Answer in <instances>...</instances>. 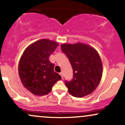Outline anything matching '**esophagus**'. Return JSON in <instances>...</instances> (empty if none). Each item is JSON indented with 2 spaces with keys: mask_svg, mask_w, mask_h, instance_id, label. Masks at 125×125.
Listing matches in <instances>:
<instances>
[{
  "mask_svg": "<svg viewBox=\"0 0 125 125\" xmlns=\"http://www.w3.org/2000/svg\"><path fill=\"white\" fill-rule=\"evenodd\" d=\"M59 74H60V75L61 76L62 78V79H63V73L62 72H61V73H60Z\"/></svg>",
  "mask_w": 125,
  "mask_h": 125,
  "instance_id": "1",
  "label": "esophagus"
}]
</instances>
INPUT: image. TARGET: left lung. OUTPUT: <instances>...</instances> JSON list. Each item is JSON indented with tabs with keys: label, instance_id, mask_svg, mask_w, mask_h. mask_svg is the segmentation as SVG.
<instances>
[{
	"label": "left lung",
	"instance_id": "1",
	"mask_svg": "<svg viewBox=\"0 0 125 125\" xmlns=\"http://www.w3.org/2000/svg\"><path fill=\"white\" fill-rule=\"evenodd\" d=\"M61 49L69 60L73 72L72 79L65 81L69 94L76 97L92 94L102 76V63L97 52L81 43L62 44Z\"/></svg>",
	"mask_w": 125,
	"mask_h": 125
}]
</instances>
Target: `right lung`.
<instances>
[{
    "label": "right lung",
    "mask_w": 125,
    "mask_h": 125,
    "mask_svg": "<svg viewBox=\"0 0 125 125\" xmlns=\"http://www.w3.org/2000/svg\"><path fill=\"white\" fill-rule=\"evenodd\" d=\"M58 45L56 42L43 39L29 46L21 56L18 69L20 79L24 87L35 95L48 94L55 83L61 80L49 59Z\"/></svg>",
    "instance_id": "right-lung-1"
}]
</instances>
